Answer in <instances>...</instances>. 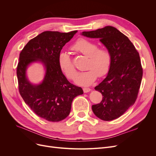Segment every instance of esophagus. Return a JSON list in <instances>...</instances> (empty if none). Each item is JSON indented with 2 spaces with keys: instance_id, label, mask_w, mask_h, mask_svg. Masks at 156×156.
<instances>
[{
  "instance_id": "1",
  "label": "esophagus",
  "mask_w": 156,
  "mask_h": 156,
  "mask_svg": "<svg viewBox=\"0 0 156 156\" xmlns=\"http://www.w3.org/2000/svg\"><path fill=\"white\" fill-rule=\"evenodd\" d=\"M83 90L84 93H87V92H89L90 91V88H83Z\"/></svg>"
}]
</instances>
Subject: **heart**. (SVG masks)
I'll return each instance as SVG.
<instances>
[{
  "label": "heart",
  "instance_id": "1",
  "mask_svg": "<svg viewBox=\"0 0 156 156\" xmlns=\"http://www.w3.org/2000/svg\"><path fill=\"white\" fill-rule=\"evenodd\" d=\"M71 49L88 57L86 66L87 70L78 73L75 83L79 85H91L98 76L102 77L108 73L111 66L112 57L107 48L98 47L92 41L79 38L70 47ZM58 65L68 78L73 80L76 75V68L70 55L61 52L58 55Z\"/></svg>",
  "mask_w": 156,
  "mask_h": 156
}]
</instances>
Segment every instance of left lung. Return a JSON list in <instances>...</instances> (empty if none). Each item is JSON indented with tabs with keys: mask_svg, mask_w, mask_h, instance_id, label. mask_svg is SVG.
Wrapping results in <instances>:
<instances>
[{
	"mask_svg": "<svg viewBox=\"0 0 156 156\" xmlns=\"http://www.w3.org/2000/svg\"><path fill=\"white\" fill-rule=\"evenodd\" d=\"M82 35L99 38L111 54L112 62L108 76L95 87L102 94V100L92 108L95 115L102 120L115 119L137 99L143 75L139 53L126 35L111 26L83 31Z\"/></svg>",
	"mask_w": 156,
	"mask_h": 156,
	"instance_id": "8db88e82",
	"label": "left lung"
}]
</instances>
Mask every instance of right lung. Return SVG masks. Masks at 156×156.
I'll list each match as a JSON object with an SVG mask.
<instances>
[{
	"mask_svg": "<svg viewBox=\"0 0 156 156\" xmlns=\"http://www.w3.org/2000/svg\"><path fill=\"white\" fill-rule=\"evenodd\" d=\"M76 32L44 31L31 39L20 54L16 70L20 94L37 116L48 121L65 119L70 113L74 98L83 94L82 88L67 80L58 65L62 47ZM37 60L44 64L46 73L43 83L34 86L27 80L26 70L30 63Z\"/></svg>",
	"mask_w": 156,
	"mask_h": 156,
	"instance_id": "add662e5",
	"label": "right lung"
}]
</instances>
